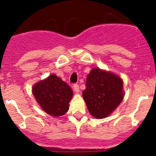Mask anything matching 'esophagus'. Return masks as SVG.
<instances>
[{
	"mask_svg": "<svg viewBox=\"0 0 156 156\" xmlns=\"http://www.w3.org/2000/svg\"><path fill=\"white\" fill-rule=\"evenodd\" d=\"M73 89H74V90H75V93H79L80 92V88H79V86H78V84H74Z\"/></svg>",
	"mask_w": 156,
	"mask_h": 156,
	"instance_id": "esophagus-1",
	"label": "esophagus"
}]
</instances>
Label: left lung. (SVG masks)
<instances>
[{"instance_id":"1","label":"left lung","mask_w":156,"mask_h":156,"mask_svg":"<svg viewBox=\"0 0 156 156\" xmlns=\"http://www.w3.org/2000/svg\"><path fill=\"white\" fill-rule=\"evenodd\" d=\"M82 95L91 115L104 119L122 103L123 81L115 74L94 68L87 75Z\"/></svg>"}]
</instances>
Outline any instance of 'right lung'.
I'll return each instance as SVG.
<instances>
[{
    "label": "right lung",
    "mask_w": 156,
    "mask_h": 156,
    "mask_svg": "<svg viewBox=\"0 0 156 156\" xmlns=\"http://www.w3.org/2000/svg\"><path fill=\"white\" fill-rule=\"evenodd\" d=\"M32 94L45 112L56 117L68 112L73 91L65 81L53 74L36 83L32 87Z\"/></svg>",
    "instance_id": "1"
}]
</instances>
